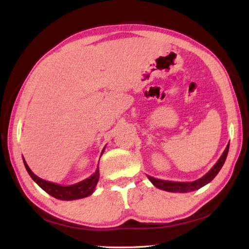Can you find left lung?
I'll return each instance as SVG.
<instances>
[{
	"mask_svg": "<svg viewBox=\"0 0 249 249\" xmlns=\"http://www.w3.org/2000/svg\"><path fill=\"white\" fill-rule=\"evenodd\" d=\"M228 151H229V144L227 145L224 154L221 155L219 160H218L216 162V164L212 167L209 173H206L204 176L201 177L200 179H196L195 181H190V182L170 181V180L157 179L155 177H151V176H148V178L151 182H153V185L157 187V188L169 191V192H190V191L197 190L200 189L201 187L209 184L210 181H212L215 178V176L218 174V172L220 171L222 165L225 163L226 158L228 156Z\"/></svg>",
	"mask_w": 249,
	"mask_h": 249,
	"instance_id": "8db88e82",
	"label": "left lung"
}]
</instances>
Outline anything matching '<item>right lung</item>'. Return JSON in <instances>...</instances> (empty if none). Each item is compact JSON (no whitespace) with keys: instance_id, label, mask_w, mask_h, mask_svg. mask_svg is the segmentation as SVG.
<instances>
[{"instance_id":"obj_1","label":"right lung","mask_w":249,"mask_h":249,"mask_svg":"<svg viewBox=\"0 0 249 249\" xmlns=\"http://www.w3.org/2000/svg\"><path fill=\"white\" fill-rule=\"evenodd\" d=\"M23 163L25 169H27L29 175L32 177V179L36 182V184L47 192L48 195L55 197V199L63 200V201H71V200H77L82 199V197H86L90 196L94 191V188L96 184H98L99 180V169H96L95 173L88 177L87 179H85L80 182H77L75 185L71 186H61L58 184H54V182H50L45 179L39 178L38 176L35 175L33 172L30 170L28 166L27 162L23 159Z\"/></svg>"}]
</instances>
